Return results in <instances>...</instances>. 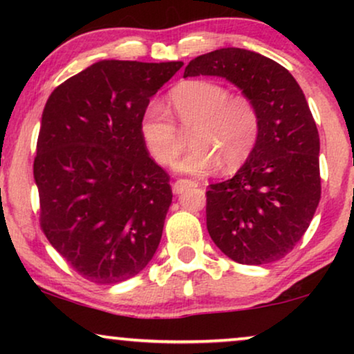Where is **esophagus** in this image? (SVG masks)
<instances>
[{
    "mask_svg": "<svg viewBox=\"0 0 354 354\" xmlns=\"http://www.w3.org/2000/svg\"><path fill=\"white\" fill-rule=\"evenodd\" d=\"M190 187H198V182L192 180V178H178L177 182H174L172 190L178 195V193H182L183 190H187V188Z\"/></svg>",
    "mask_w": 354,
    "mask_h": 354,
    "instance_id": "esophagus-1",
    "label": "esophagus"
}]
</instances>
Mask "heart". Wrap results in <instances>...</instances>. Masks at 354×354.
<instances>
[{"mask_svg": "<svg viewBox=\"0 0 354 354\" xmlns=\"http://www.w3.org/2000/svg\"><path fill=\"white\" fill-rule=\"evenodd\" d=\"M174 115L192 130L193 147L177 169L188 174H207L224 162L225 169L243 164L254 151L261 133V114L245 95L230 96L224 85L211 80H188L169 93ZM143 142L161 166H171L183 149V137L171 111L151 101L142 114Z\"/></svg>", "mask_w": 354, "mask_h": 354, "instance_id": "1", "label": "heart"}]
</instances>
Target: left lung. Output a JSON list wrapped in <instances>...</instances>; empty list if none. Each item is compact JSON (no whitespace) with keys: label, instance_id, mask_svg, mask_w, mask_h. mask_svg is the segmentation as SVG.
<instances>
[{"label":"left lung","instance_id":"1","mask_svg":"<svg viewBox=\"0 0 354 354\" xmlns=\"http://www.w3.org/2000/svg\"><path fill=\"white\" fill-rule=\"evenodd\" d=\"M196 75L224 77L261 114L254 151L234 177L206 192L207 232L235 263L282 259L303 239L321 201L319 132L303 90L279 62L241 48L195 57L183 77Z\"/></svg>","mask_w":354,"mask_h":354}]
</instances>
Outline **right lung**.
<instances>
[{
	"label": "right lung",
	"instance_id": "right-lung-1",
	"mask_svg": "<svg viewBox=\"0 0 354 354\" xmlns=\"http://www.w3.org/2000/svg\"><path fill=\"white\" fill-rule=\"evenodd\" d=\"M182 66L100 61L46 101L33 161L40 227L90 282H124L156 253L172 188L149 158L140 120Z\"/></svg>",
	"mask_w": 354,
	"mask_h": 354
}]
</instances>
